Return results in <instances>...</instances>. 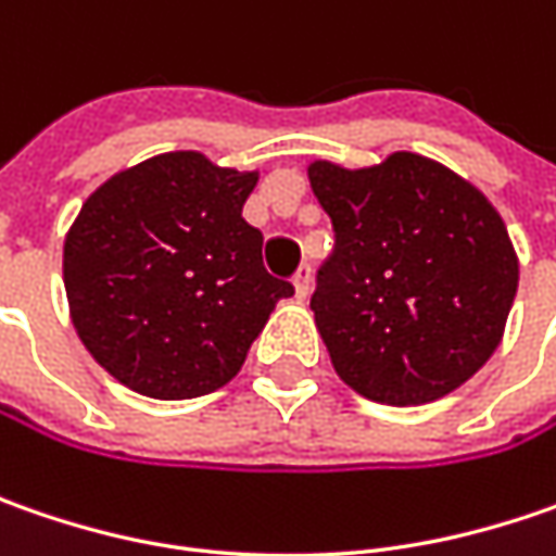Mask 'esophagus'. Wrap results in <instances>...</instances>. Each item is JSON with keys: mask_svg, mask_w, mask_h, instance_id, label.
<instances>
[{"mask_svg": "<svg viewBox=\"0 0 556 556\" xmlns=\"http://www.w3.org/2000/svg\"><path fill=\"white\" fill-rule=\"evenodd\" d=\"M293 293H296V300H306L312 293V268L303 266L296 275H293Z\"/></svg>", "mask_w": 556, "mask_h": 556, "instance_id": "obj_1", "label": "esophagus"}]
</instances>
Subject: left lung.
<instances>
[{"label": "left lung", "instance_id": "left-lung-1", "mask_svg": "<svg viewBox=\"0 0 556 556\" xmlns=\"http://www.w3.org/2000/svg\"><path fill=\"white\" fill-rule=\"evenodd\" d=\"M309 185L337 231L309 306L340 380L399 408L467 383L498 350L520 281L492 201L412 151L362 169L312 161Z\"/></svg>", "mask_w": 556, "mask_h": 556}]
</instances>
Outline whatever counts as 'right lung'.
Segmentation results:
<instances>
[{
    "mask_svg": "<svg viewBox=\"0 0 556 556\" xmlns=\"http://www.w3.org/2000/svg\"><path fill=\"white\" fill-rule=\"evenodd\" d=\"M256 182L260 169L166 151L86 198L64 238V290L76 337L123 387L166 402L219 390L293 293L241 216Z\"/></svg>",
    "mask_w": 556,
    "mask_h": 556,
    "instance_id": "add662e5",
    "label": "right lung"
}]
</instances>
